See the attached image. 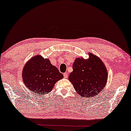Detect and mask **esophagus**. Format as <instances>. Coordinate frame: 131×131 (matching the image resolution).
I'll list each match as a JSON object with an SVG mask.
<instances>
[{
	"label": "esophagus",
	"mask_w": 131,
	"mask_h": 131,
	"mask_svg": "<svg viewBox=\"0 0 131 131\" xmlns=\"http://www.w3.org/2000/svg\"><path fill=\"white\" fill-rule=\"evenodd\" d=\"M63 76H64V78H68V73H63Z\"/></svg>",
	"instance_id": "34e87169"
}]
</instances>
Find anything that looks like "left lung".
Returning <instances> with one entry per match:
<instances>
[{"label": "left lung", "mask_w": 131, "mask_h": 131, "mask_svg": "<svg viewBox=\"0 0 131 131\" xmlns=\"http://www.w3.org/2000/svg\"><path fill=\"white\" fill-rule=\"evenodd\" d=\"M89 58H77L68 79L76 92L84 98L98 95L107 84L108 72L100 58L89 53Z\"/></svg>", "instance_id": "8db88e82"}]
</instances>
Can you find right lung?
Returning a JSON list of instances; mask_svg holds the SVG:
<instances>
[{"mask_svg": "<svg viewBox=\"0 0 131 131\" xmlns=\"http://www.w3.org/2000/svg\"><path fill=\"white\" fill-rule=\"evenodd\" d=\"M63 78L50 60L39 54L34 56L25 64L22 79L27 88L34 94L43 95L51 92L55 84Z\"/></svg>", "mask_w": 131, "mask_h": 131, "instance_id": "right-lung-1", "label": "right lung"}]
</instances>
